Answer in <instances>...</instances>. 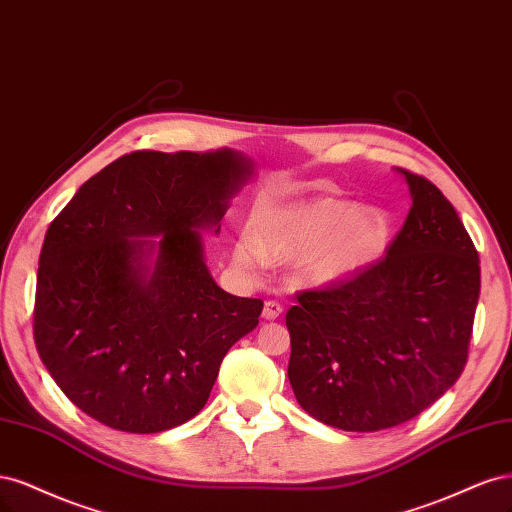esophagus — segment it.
I'll return each instance as SVG.
<instances>
[{
	"mask_svg": "<svg viewBox=\"0 0 512 512\" xmlns=\"http://www.w3.org/2000/svg\"><path fill=\"white\" fill-rule=\"evenodd\" d=\"M280 312H283V304L276 302V300H268L266 306H263V319L272 321V319H276L280 315Z\"/></svg>",
	"mask_w": 512,
	"mask_h": 512,
	"instance_id": "1",
	"label": "esophagus"
}]
</instances>
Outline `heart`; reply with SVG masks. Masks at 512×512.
<instances>
[{"label": "heart", "instance_id": "obj_1", "mask_svg": "<svg viewBox=\"0 0 512 512\" xmlns=\"http://www.w3.org/2000/svg\"><path fill=\"white\" fill-rule=\"evenodd\" d=\"M391 240L387 214L359 208L332 195L289 204L263 206L255 214V232L234 242V263L246 276H261L270 263H293L312 285H332L381 257Z\"/></svg>", "mask_w": 512, "mask_h": 512}]
</instances>
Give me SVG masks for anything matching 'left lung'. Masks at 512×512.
I'll list each match as a JSON object with an SVG mask.
<instances>
[{"mask_svg": "<svg viewBox=\"0 0 512 512\" xmlns=\"http://www.w3.org/2000/svg\"><path fill=\"white\" fill-rule=\"evenodd\" d=\"M412 206L385 257L287 310L289 383L317 421L378 432L410 421L464 372L481 293L478 253L453 204L402 170Z\"/></svg>", "mask_w": 512, "mask_h": 512, "instance_id": "1", "label": "left lung"}]
</instances>
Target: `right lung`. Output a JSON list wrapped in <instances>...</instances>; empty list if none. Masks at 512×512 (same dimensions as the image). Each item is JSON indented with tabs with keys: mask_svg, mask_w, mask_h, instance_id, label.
I'll return each instance as SVG.
<instances>
[{
	"mask_svg": "<svg viewBox=\"0 0 512 512\" xmlns=\"http://www.w3.org/2000/svg\"><path fill=\"white\" fill-rule=\"evenodd\" d=\"M251 176L253 163L227 148L136 151L89 178L48 227L36 349L95 421L157 434L193 419L227 351L257 327L263 302L214 283L200 234H219Z\"/></svg>",
	"mask_w": 512,
	"mask_h": 512,
	"instance_id": "obj_1",
	"label": "right lung"
}]
</instances>
